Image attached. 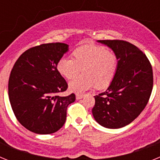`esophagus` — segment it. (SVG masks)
<instances>
[{"label":"esophagus","instance_id":"obj_1","mask_svg":"<svg viewBox=\"0 0 160 160\" xmlns=\"http://www.w3.org/2000/svg\"><path fill=\"white\" fill-rule=\"evenodd\" d=\"M83 98V94H77L76 95V99L78 100V99H82Z\"/></svg>","mask_w":160,"mask_h":160}]
</instances>
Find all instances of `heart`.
Returning <instances> with one entry per match:
<instances>
[{
  "mask_svg": "<svg viewBox=\"0 0 160 160\" xmlns=\"http://www.w3.org/2000/svg\"><path fill=\"white\" fill-rule=\"evenodd\" d=\"M72 58H62L57 63V70L66 79L75 78L79 72L83 74L69 84L70 91L82 94L95 86L105 89L114 80L118 69L117 55L104 46L85 45L76 48Z\"/></svg>",
  "mask_w": 160,
  "mask_h": 160,
  "instance_id": "1",
  "label": "heart"
}]
</instances>
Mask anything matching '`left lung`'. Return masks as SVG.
<instances>
[{
  "mask_svg": "<svg viewBox=\"0 0 160 160\" xmlns=\"http://www.w3.org/2000/svg\"><path fill=\"white\" fill-rule=\"evenodd\" d=\"M118 58L114 80L105 92L94 96V118L101 126L116 129L131 123L143 111L153 88L150 61L137 46L122 40H100Z\"/></svg>",
  "mask_w": 160,
  "mask_h": 160,
  "instance_id": "8db88e82",
  "label": "left lung"
}]
</instances>
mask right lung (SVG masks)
<instances>
[{
    "mask_svg": "<svg viewBox=\"0 0 160 160\" xmlns=\"http://www.w3.org/2000/svg\"><path fill=\"white\" fill-rule=\"evenodd\" d=\"M68 51L60 42L42 44L24 52L14 64L8 79V98L18 122L36 134L58 131L66 122V110L75 94L62 97L68 88L57 63Z\"/></svg>",
    "mask_w": 160,
    "mask_h": 160,
    "instance_id": "right-lung-1",
    "label": "right lung"
}]
</instances>
